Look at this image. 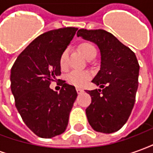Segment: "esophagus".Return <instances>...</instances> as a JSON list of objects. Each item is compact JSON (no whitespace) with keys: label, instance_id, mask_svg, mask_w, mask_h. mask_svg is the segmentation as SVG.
Wrapping results in <instances>:
<instances>
[{"label":"esophagus","instance_id":"obj_1","mask_svg":"<svg viewBox=\"0 0 153 153\" xmlns=\"http://www.w3.org/2000/svg\"><path fill=\"white\" fill-rule=\"evenodd\" d=\"M76 91H77V93H79H79H83V90L82 89V88H76Z\"/></svg>","mask_w":153,"mask_h":153}]
</instances>
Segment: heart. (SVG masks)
<instances>
[{
  "mask_svg": "<svg viewBox=\"0 0 153 153\" xmlns=\"http://www.w3.org/2000/svg\"><path fill=\"white\" fill-rule=\"evenodd\" d=\"M79 48L84 56L88 60L97 54L95 47L90 42H83L80 44ZM68 50L63 51L60 57V66L61 69H65L67 65ZM92 78L89 72L87 71H73L67 76V81L70 84L76 87H83Z\"/></svg>",
  "mask_w": 153,
  "mask_h": 153,
  "instance_id": "obj_1",
  "label": "heart"
}]
</instances>
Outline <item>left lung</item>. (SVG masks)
Here are the masks:
<instances>
[{
  "label": "left lung",
  "mask_w": 153,
  "mask_h": 153,
  "mask_svg": "<svg viewBox=\"0 0 153 153\" xmlns=\"http://www.w3.org/2000/svg\"><path fill=\"white\" fill-rule=\"evenodd\" d=\"M77 36L97 44L101 52V68L92 82L102 90L87 91L92 98L86 109L88 123L97 132L118 131L128 120L135 102L139 74L136 56L103 29L82 28Z\"/></svg>",
  "instance_id": "left-lung-1"
}]
</instances>
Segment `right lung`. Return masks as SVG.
<instances>
[{"mask_svg":"<svg viewBox=\"0 0 153 153\" xmlns=\"http://www.w3.org/2000/svg\"><path fill=\"white\" fill-rule=\"evenodd\" d=\"M77 30L67 27L41 34L19 54L11 68L10 88L15 106L25 125L41 138L61 134L68 125L78 95L75 88L61 81L57 93L49 86L61 73L60 55Z\"/></svg>","mask_w":153,"mask_h":153,"instance_id":"right-lung-1","label":"right lung"}]
</instances>
